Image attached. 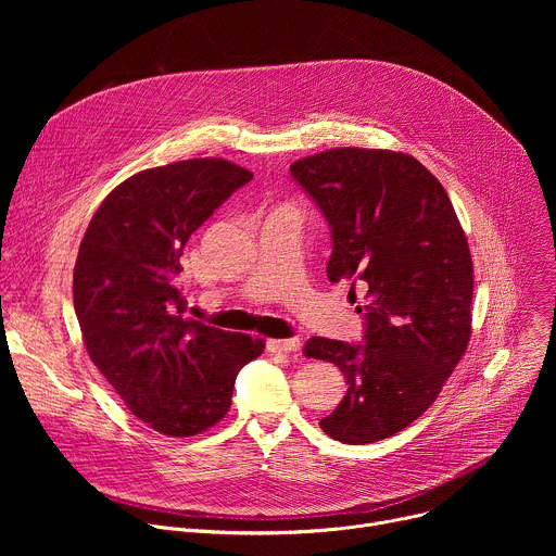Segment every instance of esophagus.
Returning <instances> with one entry per match:
<instances>
[{"instance_id": "esophagus-1", "label": "esophagus", "mask_w": 556, "mask_h": 556, "mask_svg": "<svg viewBox=\"0 0 556 556\" xmlns=\"http://www.w3.org/2000/svg\"><path fill=\"white\" fill-rule=\"evenodd\" d=\"M268 350L275 352V354L299 352L301 350V341L299 339H273V341H268Z\"/></svg>"}]
</instances>
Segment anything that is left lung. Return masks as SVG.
Wrapping results in <instances>:
<instances>
[{
  "instance_id": "left-lung-1",
  "label": "left lung",
  "mask_w": 556,
  "mask_h": 556,
  "mask_svg": "<svg viewBox=\"0 0 556 556\" xmlns=\"http://www.w3.org/2000/svg\"><path fill=\"white\" fill-rule=\"evenodd\" d=\"M290 174L332 228L330 281H358L367 301L365 345L314 337L303 348L348 378L321 429L369 444L420 418L468 348L466 235L440 180L409 153L337 147L301 157Z\"/></svg>"
}]
</instances>
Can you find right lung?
<instances>
[{"instance_id": "1", "label": "right lung", "mask_w": 556, "mask_h": 556, "mask_svg": "<svg viewBox=\"0 0 556 556\" xmlns=\"http://www.w3.org/2000/svg\"><path fill=\"white\" fill-rule=\"evenodd\" d=\"M251 178L224 157L138 172L101 202L78 247L72 294L86 350L125 407L172 438L217 425L237 371L264 352L260 337L189 319L178 288L191 232Z\"/></svg>"}]
</instances>
